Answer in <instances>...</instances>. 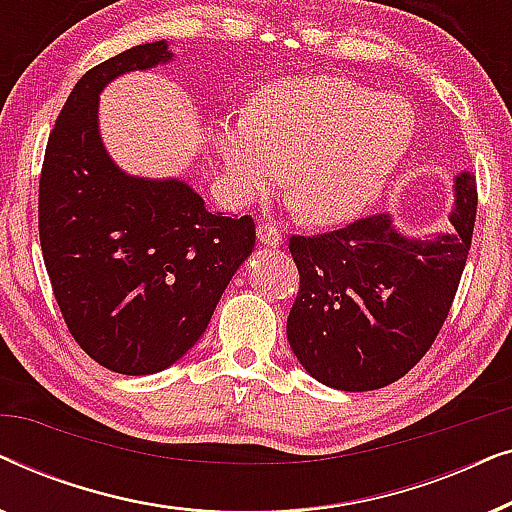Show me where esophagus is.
Instances as JSON below:
<instances>
[{"label":"esophagus","mask_w":512,"mask_h":512,"mask_svg":"<svg viewBox=\"0 0 512 512\" xmlns=\"http://www.w3.org/2000/svg\"><path fill=\"white\" fill-rule=\"evenodd\" d=\"M256 237L263 247L268 249H279L282 247V233L275 226H258L256 228Z\"/></svg>","instance_id":"esophagus-1"}]
</instances>
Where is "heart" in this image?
I'll use <instances>...</instances> for the list:
<instances>
[{
	"label": "heart",
	"mask_w": 512,
	"mask_h": 512,
	"mask_svg": "<svg viewBox=\"0 0 512 512\" xmlns=\"http://www.w3.org/2000/svg\"><path fill=\"white\" fill-rule=\"evenodd\" d=\"M415 111L345 76H298L265 86L247 114L214 130L235 198L254 200L284 172L300 219L335 226L380 198L415 139Z\"/></svg>",
	"instance_id": "b5f03b06"
}]
</instances>
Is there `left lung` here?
<instances>
[{
	"mask_svg": "<svg viewBox=\"0 0 512 512\" xmlns=\"http://www.w3.org/2000/svg\"><path fill=\"white\" fill-rule=\"evenodd\" d=\"M450 233L405 235L389 214L317 237L293 235L300 289L286 338L314 380L373 391L401 380L436 340L464 272L475 177H454Z\"/></svg>",
	"mask_w": 512,
	"mask_h": 512,
	"instance_id": "8db88e82",
	"label": "left lung"
}]
</instances>
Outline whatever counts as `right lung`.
I'll return each mask as SVG.
<instances>
[{"label": "right lung", "instance_id": "obj_1", "mask_svg": "<svg viewBox=\"0 0 512 512\" xmlns=\"http://www.w3.org/2000/svg\"><path fill=\"white\" fill-rule=\"evenodd\" d=\"M172 60L163 39L83 74L39 179V240L62 317L90 359L121 375L177 363L256 242L249 216L212 212L184 179L128 174L102 142V90Z\"/></svg>", "mask_w": 512, "mask_h": 512}]
</instances>
